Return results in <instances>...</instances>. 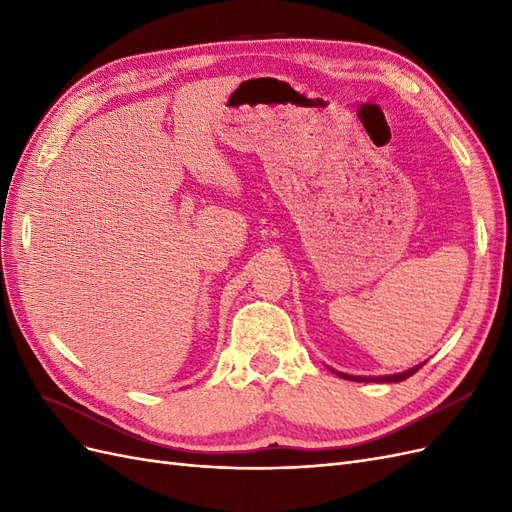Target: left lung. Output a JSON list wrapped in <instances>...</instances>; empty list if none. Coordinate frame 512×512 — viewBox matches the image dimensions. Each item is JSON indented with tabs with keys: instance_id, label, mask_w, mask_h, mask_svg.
Segmentation results:
<instances>
[{
	"instance_id": "8db88e82",
	"label": "left lung",
	"mask_w": 512,
	"mask_h": 512,
	"mask_svg": "<svg viewBox=\"0 0 512 512\" xmlns=\"http://www.w3.org/2000/svg\"><path fill=\"white\" fill-rule=\"evenodd\" d=\"M423 365H425V363L416 365V367H412V369H408V371H401V374H393V376H376V378H365V376H350V374H344V371H335V369H331V371H335V374H337L339 378L354 380V382H401V380L410 378L412 374H416V371L421 369Z\"/></svg>"
}]
</instances>
